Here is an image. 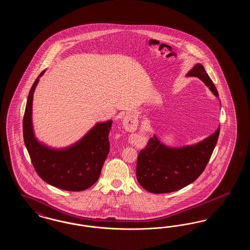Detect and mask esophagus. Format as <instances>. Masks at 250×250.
Here are the masks:
<instances>
[{"label":"esophagus","mask_w":250,"mask_h":250,"mask_svg":"<svg viewBox=\"0 0 250 250\" xmlns=\"http://www.w3.org/2000/svg\"><path fill=\"white\" fill-rule=\"evenodd\" d=\"M131 126H132V125H131Z\"/></svg>","instance_id":"34e87169"}]
</instances>
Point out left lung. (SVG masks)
<instances>
[{"instance_id":"left-lung-1","label":"left lung","mask_w":250,"mask_h":250,"mask_svg":"<svg viewBox=\"0 0 250 250\" xmlns=\"http://www.w3.org/2000/svg\"><path fill=\"white\" fill-rule=\"evenodd\" d=\"M198 77L218 96L217 90L201 63L188 73ZM220 126L201 143L182 148H167L155 138H150L147 145L140 151L137 160V180L144 189L161 194L179 190L203 172L213 154L219 136Z\"/></svg>"}]
</instances>
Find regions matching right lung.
Listing matches in <instances>:
<instances>
[{
  "label": "right lung",
  "mask_w": 250,
  "mask_h": 250,
  "mask_svg": "<svg viewBox=\"0 0 250 250\" xmlns=\"http://www.w3.org/2000/svg\"><path fill=\"white\" fill-rule=\"evenodd\" d=\"M44 72L38 76L28 95L23 116L25 146L36 173L46 183L63 190H85L100 176L109 152L108 133L112 121L97 124L81 142L63 150H52L40 144L33 132L32 102L39 77Z\"/></svg>",
  "instance_id": "1"
}]
</instances>
